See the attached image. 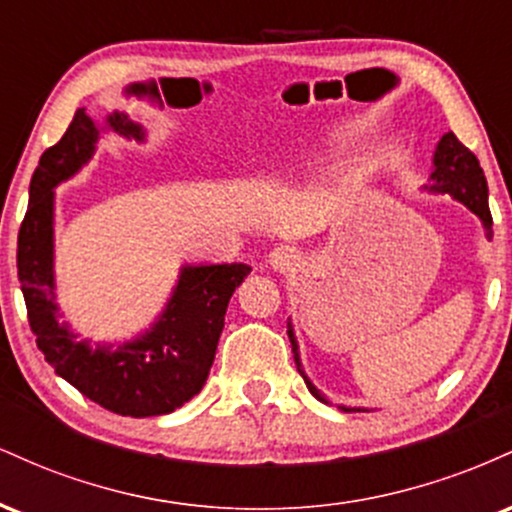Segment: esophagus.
<instances>
[{
    "label": "esophagus",
    "instance_id": "obj_1",
    "mask_svg": "<svg viewBox=\"0 0 512 512\" xmlns=\"http://www.w3.org/2000/svg\"><path fill=\"white\" fill-rule=\"evenodd\" d=\"M298 264V252L291 248V245H281V248H274L272 255H269V267L274 272H291Z\"/></svg>",
    "mask_w": 512,
    "mask_h": 512
}]
</instances>
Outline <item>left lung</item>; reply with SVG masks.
Returning <instances> with one entry per match:
<instances>
[{"instance_id": "left-lung-1", "label": "left lung", "mask_w": 512, "mask_h": 512, "mask_svg": "<svg viewBox=\"0 0 512 512\" xmlns=\"http://www.w3.org/2000/svg\"><path fill=\"white\" fill-rule=\"evenodd\" d=\"M424 190L433 192V195H450L457 202H462L472 214L479 216L481 226H484L486 236L491 238V211H489V185H486L484 170H481L477 156L464 146L455 134L448 132L440 137L436 146V154H433V170H431V185H424ZM289 339L293 358H296L298 373L303 375L305 385L313 392V397L320 399V402L330 404V399L320 395V390L310 383V378L305 375L301 354H298V342L296 332H293V325L289 322ZM342 411H370L366 407H339Z\"/></svg>"}]
</instances>
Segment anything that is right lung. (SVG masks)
Returning <instances> with one entry per match:
<instances>
[{
    "mask_svg": "<svg viewBox=\"0 0 512 512\" xmlns=\"http://www.w3.org/2000/svg\"><path fill=\"white\" fill-rule=\"evenodd\" d=\"M103 132L146 142V129L127 113L115 110L98 125L84 108L76 110L72 125L40 156L31 178L16 267L35 342L55 373L115 414L161 416L190 402L207 383L228 301L250 267L182 264L178 284L154 325L117 346H91L69 330L55 301V187L91 161Z\"/></svg>",
    "mask_w": 512,
    "mask_h": 512,
    "instance_id": "right-lung-1",
    "label": "right lung"
}]
</instances>
